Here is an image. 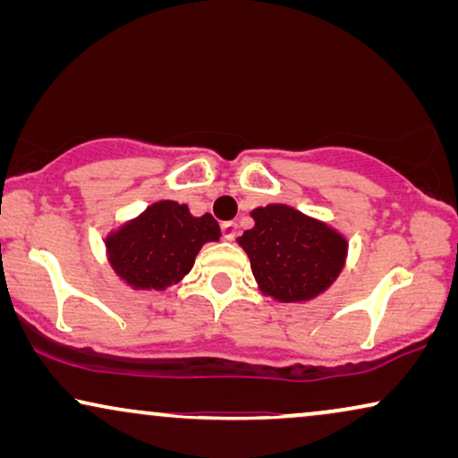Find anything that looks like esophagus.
<instances>
[{
	"instance_id": "esophagus-1",
	"label": "esophagus",
	"mask_w": 458,
	"mask_h": 458,
	"mask_svg": "<svg viewBox=\"0 0 458 458\" xmlns=\"http://www.w3.org/2000/svg\"><path fill=\"white\" fill-rule=\"evenodd\" d=\"M221 231H223V237L225 240H233V237L237 235V225L233 223V221H227V223H223L221 225Z\"/></svg>"
}]
</instances>
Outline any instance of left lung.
<instances>
[{"label":"left lung","instance_id":"obj_1","mask_svg":"<svg viewBox=\"0 0 458 458\" xmlns=\"http://www.w3.org/2000/svg\"><path fill=\"white\" fill-rule=\"evenodd\" d=\"M254 227L237 237L262 293L279 302L318 296L337 279L348 243L327 225L285 204L252 210Z\"/></svg>","mask_w":458,"mask_h":458}]
</instances>
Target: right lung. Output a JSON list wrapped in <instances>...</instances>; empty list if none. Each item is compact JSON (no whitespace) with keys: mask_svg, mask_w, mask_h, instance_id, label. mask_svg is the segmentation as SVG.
Masks as SVG:
<instances>
[{"mask_svg":"<svg viewBox=\"0 0 458 458\" xmlns=\"http://www.w3.org/2000/svg\"><path fill=\"white\" fill-rule=\"evenodd\" d=\"M221 237L210 215L191 216L185 204L162 199L108 235V260L137 290H166L191 271L206 242Z\"/></svg>","mask_w":458,"mask_h":458,"instance_id":"right-lung-1","label":"right lung"}]
</instances>
